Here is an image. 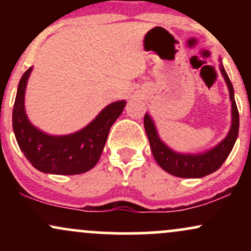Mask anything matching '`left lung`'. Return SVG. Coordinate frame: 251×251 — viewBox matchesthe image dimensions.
<instances>
[{
    "label": "left lung",
    "instance_id": "left-lung-1",
    "mask_svg": "<svg viewBox=\"0 0 251 251\" xmlns=\"http://www.w3.org/2000/svg\"><path fill=\"white\" fill-rule=\"evenodd\" d=\"M221 72L226 79L227 88H229L230 100H231L232 106V122L226 139L222 140L216 148L201 154L177 153V152L169 149L159 139L154 124L149 114L146 113L144 117V127H145L146 134H148L150 146H151L155 162L169 174L181 178H201L204 176H208L221 168L222 164L226 162L227 155L230 154L232 148H234L238 135V128H240V116H238V109L235 101L234 87H232V83L222 65Z\"/></svg>",
    "mask_w": 251,
    "mask_h": 251
}]
</instances>
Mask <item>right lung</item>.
I'll list each match as a JSON object with an SVG mask.
<instances>
[{"label":"right lung","mask_w":251,"mask_h":251,"mask_svg":"<svg viewBox=\"0 0 251 251\" xmlns=\"http://www.w3.org/2000/svg\"><path fill=\"white\" fill-rule=\"evenodd\" d=\"M31 67L22 75L13 108V128L17 144L34 168L45 174L80 175L97 165L108 132L126 102L105 107L89 125L76 133L54 137L34 127L25 112V92Z\"/></svg>","instance_id":"right-lung-1"}]
</instances>
